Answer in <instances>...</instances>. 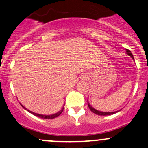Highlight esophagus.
Returning a JSON list of instances; mask_svg holds the SVG:
<instances>
[{
  "instance_id": "1",
  "label": "esophagus",
  "mask_w": 148,
  "mask_h": 148,
  "mask_svg": "<svg viewBox=\"0 0 148 148\" xmlns=\"http://www.w3.org/2000/svg\"><path fill=\"white\" fill-rule=\"evenodd\" d=\"M84 79H85V80H87V78H88V75H84Z\"/></svg>"
}]
</instances>
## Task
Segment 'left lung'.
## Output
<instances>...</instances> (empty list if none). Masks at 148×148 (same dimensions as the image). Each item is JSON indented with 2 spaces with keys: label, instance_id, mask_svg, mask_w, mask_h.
<instances>
[{
  "label": "left lung",
  "instance_id": "1",
  "mask_svg": "<svg viewBox=\"0 0 148 148\" xmlns=\"http://www.w3.org/2000/svg\"><path fill=\"white\" fill-rule=\"evenodd\" d=\"M126 54H128L129 56H130V57H132V58L134 60V57H133V55H132V52H131L129 50H128V49H126ZM88 108H89V109L91 110V112H93L94 113L97 114V115H112V114L116 113V112H119V110H118V111H115V112H102V111H99V110H97L94 109V108H93V107L91 106V105H90L89 102H88Z\"/></svg>",
  "mask_w": 148,
  "mask_h": 148
}]
</instances>
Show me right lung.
<instances>
[{
    "label": "right lung",
    "instance_id": "1",
    "mask_svg": "<svg viewBox=\"0 0 148 148\" xmlns=\"http://www.w3.org/2000/svg\"><path fill=\"white\" fill-rule=\"evenodd\" d=\"M22 105V107H23V108L25 110H27L28 112H30V113H32L33 114V115H36V116H37V117H39V118H41V119H54V118H57V117H58L59 115H60V114L62 113V111H63V109H64V106H63V108H62L61 109V110L60 111H59V112H57V113H54V114H52V115H40V114H38V113H36V112H32V111H30V110H27V109L26 108H25V107L23 106V105Z\"/></svg>",
    "mask_w": 148,
    "mask_h": 148
}]
</instances>
